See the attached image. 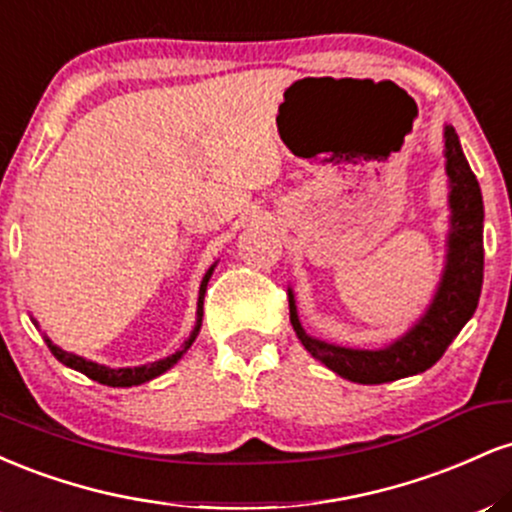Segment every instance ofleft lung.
Returning <instances> with one entry per match:
<instances>
[{
  "mask_svg": "<svg viewBox=\"0 0 512 512\" xmlns=\"http://www.w3.org/2000/svg\"><path fill=\"white\" fill-rule=\"evenodd\" d=\"M445 173L450 180V233L445 269L436 296L407 334L383 349H349L310 337L298 320L296 298L289 289L291 325L310 356L342 378L361 385H380L424 373L445 354L452 339L477 310L484 281V202L477 175L462 154L460 139L445 125Z\"/></svg>",
  "mask_w": 512,
  "mask_h": 512,
  "instance_id": "left-lung-1",
  "label": "left lung"
}]
</instances>
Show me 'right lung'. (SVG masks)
Here are the masks:
<instances>
[{"instance_id":"add662e5","label":"right lung","mask_w":512,"mask_h":512,"mask_svg":"<svg viewBox=\"0 0 512 512\" xmlns=\"http://www.w3.org/2000/svg\"><path fill=\"white\" fill-rule=\"evenodd\" d=\"M214 267L216 264H211L209 272L204 274L202 284H199V301H197V322H195V330L190 332V337H187V342L180 346L175 354H170L166 358H161V361H154V363H146V366H134V368H108V366H101V363H93V361H86V358L76 356V354H69V351L60 349L57 344H52L48 337H45V344H48V349L52 351V356L57 358V361L64 363L67 368H74L79 370V373H84L86 378L96 380V383L101 385H108V387H132V385H142V383H149V380L158 378L161 373H166L168 368H173L175 363L180 361L182 354H185L187 349H190L192 342L197 339L199 334V327H202V315H204V293H207V284L211 279V274H214ZM35 322V320H33Z\"/></svg>"}]
</instances>
